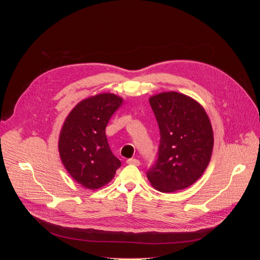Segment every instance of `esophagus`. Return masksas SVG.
Instances as JSON below:
<instances>
[{"label": "esophagus", "instance_id": "obj_1", "mask_svg": "<svg viewBox=\"0 0 260 260\" xmlns=\"http://www.w3.org/2000/svg\"><path fill=\"white\" fill-rule=\"evenodd\" d=\"M126 162H127V165H131V166H136V167L140 166V161L138 159L132 158V159H128Z\"/></svg>", "mask_w": 260, "mask_h": 260}]
</instances>
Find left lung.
Wrapping results in <instances>:
<instances>
[{"mask_svg":"<svg viewBox=\"0 0 260 260\" xmlns=\"http://www.w3.org/2000/svg\"><path fill=\"white\" fill-rule=\"evenodd\" d=\"M160 131L158 159L146 173L162 193L184 189L195 183L211 160L214 135L204 108L176 91L149 98Z\"/></svg>","mask_w":260,"mask_h":260,"instance_id":"1","label":"left lung"}]
</instances>
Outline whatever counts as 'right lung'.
Here are the masks:
<instances>
[{
    "label": "right lung",
    "instance_id": "add662e5",
    "mask_svg": "<svg viewBox=\"0 0 260 260\" xmlns=\"http://www.w3.org/2000/svg\"><path fill=\"white\" fill-rule=\"evenodd\" d=\"M122 102V98L108 92L89 97L74 107L62 126L59 153L63 166L88 189L107 184L121 167L108 145L105 128Z\"/></svg>",
    "mask_w": 260,
    "mask_h": 260
}]
</instances>
